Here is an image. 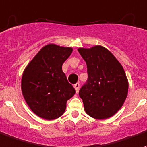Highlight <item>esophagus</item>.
I'll return each instance as SVG.
<instances>
[{"instance_id":"34e87169","label":"esophagus","mask_w":147,"mask_h":147,"mask_svg":"<svg viewBox=\"0 0 147 147\" xmlns=\"http://www.w3.org/2000/svg\"><path fill=\"white\" fill-rule=\"evenodd\" d=\"M74 87L76 92L78 93V91H79V88H80V84H79V83H77V84H75L74 85Z\"/></svg>"}]
</instances>
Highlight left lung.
Segmentation results:
<instances>
[{
  "mask_svg": "<svg viewBox=\"0 0 147 147\" xmlns=\"http://www.w3.org/2000/svg\"><path fill=\"white\" fill-rule=\"evenodd\" d=\"M78 52L87 64L88 80L79 95L88 115L105 119L119 111L128 94L129 84L123 67L103 46L80 48Z\"/></svg>",
  "mask_w": 147,
  "mask_h": 147,
  "instance_id": "left-lung-1",
  "label": "left lung"
}]
</instances>
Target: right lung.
Listing matches in <instances>:
<instances>
[{"instance_id": "obj_1", "label": "right lung", "mask_w": 147, "mask_h": 147, "mask_svg": "<svg viewBox=\"0 0 147 147\" xmlns=\"http://www.w3.org/2000/svg\"><path fill=\"white\" fill-rule=\"evenodd\" d=\"M73 49L49 44L41 49L23 73L22 90L27 105L38 116L46 120L64 113L67 101L75 94L62 70Z\"/></svg>"}]
</instances>
